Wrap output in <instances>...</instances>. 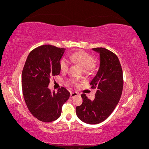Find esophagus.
I'll list each match as a JSON object with an SVG mask.
<instances>
[{"mask_svg": "<svg viewBox=\"0 0 149 149\" xmlns=\"http://www.w3.org/2000/svg\"><path fill=\"white\" fill-rule=\"evenodd\" d=\"M78 95V93H76V92H73V93H71L70 94V98H73L76 96Z\"/></svg>", "mask_w": 149, "mask_h": 149, "instance_id": "obj_1", "label": "esophagus"}]
</instances>
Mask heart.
Masks as SVG:
<instances>
[{
  "instance_id": "heart-1",
  "label": "heart",
  "mask_w": 149,
  "mask_h": 149,
  "mask_svg": "<svg viewBox=\"0 0 149 149\" xmlns=\"http://www.w3.org/2000/svg\"><path fill=\"white\" fill-rule=\"evenodd\" d=\"M68 59L74 63L79 65L82 68L84 71H90L94 66L93 57L84 52H78L71 54L68 56ZM60 66V70L63 73H65L69 68L68 63L65 59H62L61 60ZM71 83L73 84H76L74 80H71Z\"/></svg>"
}]
</instances>
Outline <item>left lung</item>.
Returning <instances> with one entry per match:
<instances>
[{
	"label": "left lung",
	"instance_id": "8db88e82",
	"mask_svg": "<svg viewBox=\"0 0 149 149\" xmlns=\"http://www.w3.org/2000/svg\"><path fill=\"white\" fill-rule=\"evenodd\" d=\"M100 55V67L91 80L96 89L91 101L81 94L82 104L76 107V115L84 123L97 124L110 116L118 104L123 89V74L119 60L114 53L104 48H92Z\"/></svg>",
	"mask_w": 149,
	"mask_h": 149
}]
</instances>
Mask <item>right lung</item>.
<instances>
[{"label": "right lung", "mask_w": 149, "mask_h": 149, "mask_svg": "<svg viewBox=\"0 0 149 149\" xmlns=\"http://www.w3.org/2000/svg\"><path fill=\"white\" fill-rule=\"evenodd\" d=\"M65 48L44 45L31 51L22 71V92L29 110L35 118L49 123L60 118L61 107L70 93L61 87L56 93L48 88L49 79L60 73V60Z\"/></svg>", "instance_id": "1"}]
</instances>
